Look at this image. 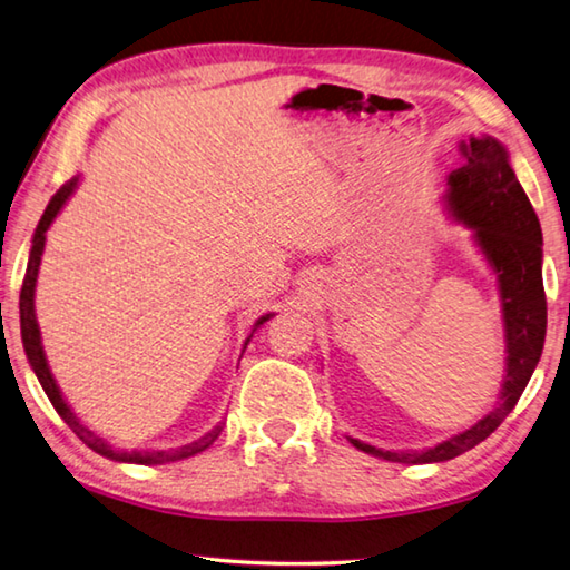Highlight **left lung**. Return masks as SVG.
Masks as SVG:
<instances>
[{"label": "left lung", "instance_id": "left-lung-1", "mask_svg": "<svg viewBox=\"0 0 570 570\" xmlns=\"http://www.w3.org/2000/svg\"><path fill=\"white\" fill-rule=\"evenodd\" d=\"M463 164L449 177L453 216L473 229L489 258L503 304L505 376L495 409L459 436L426 451H381L351 439L358 451L393 463H439L479 446L519 403L546 341V292L541 276V224L509 164V151L491 137L461 144Z\"/></svg>", "mask_w": 570, "mask_h": 570}]
</instances>
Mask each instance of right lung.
I'll list each match as a JSON object with an SVG mask.
<instances>
[{
  "label": "right lung",
  "mask_w": 570,
  "mask_h": 570,
  "mask_svg": "<svg viewBox=\"0 0 570 570\" xmlns=\"http://www.w3.org/2000/svg\"><path fill=\"white\" fill-rule=\"evenodd\" d=\"M77 181L79 179L75 177V179L61 186V189L55 196H51V202L47 204V209H45V214H41V219L37 224V232H35V239H32V252H29V264H27L22 294H19V321H22V344H24L29 364H32L41 389H45V393H47L49 401H51V406L57 409V413H59L61 419H65V423H69V429L75 431L77 436L85 441L91 451H97L99 456H107V459H114V461H127V463H144V465H149V463H167V461H181V459L196 456V453H202L204 449H209L212 443L219 439L222 426H216L214 431L206 433V436H202L199 441H191V443H186V446L171 449V451H131V453H119V451H114L105 439H99L95 431H89L87 426H81L79 419H77V413L67 406L65 399H61V391L57 386V381L51 379V371L47 366L45 351H41V336H39L37 316H35V286H37L41 252H45V242H47L45 234L49 229V224L55 222V216L59 214L61 206H65V202L71 196V191H75ZM266 318H272V314H266V316L258 318L254 331L262 326ZM254 331H252V336H254ZM249 338H246V344H249Z\"/></svg>",
  "instance_id": "1"
}]
</instances>
